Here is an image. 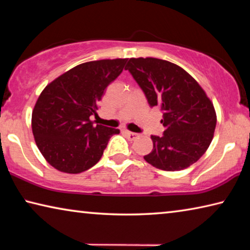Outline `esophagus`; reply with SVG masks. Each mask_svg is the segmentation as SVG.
<instances>
[{"instance_id": "esophagus-1", "label": "esophagus", "mask_w": 250, "mask_h": 250, "mask_svg": "<svg viewBox=\"0 0 250 250\" xmlns=\"http://www.w3.org/2000/svg\"><path fill=\"white\" fill-rule=\"evenodd\" d=\"M125 134L128 135V138L131 139V140H135V139H138L140 137V134L139 133H135V132H131L129 130H125Z\"/></svg>"}]
</instances>
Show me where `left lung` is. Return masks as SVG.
Here are the masks:
<instances>
[{"label": "left lung", "mask_w": 250, "mask_h": 250, "mask_svg": "<svg viewBox=\"0 0 250 250\" xmlns=\"http://www.w3.org/2000/svg\"><path fill=\"white\" fill-rule=\"evenodd\" d=\"M125 69L150 107L163 113L162 137L151 135L153 149L143 158L164 171H181L205 153L216 126L214 105L191 75L158 58H130Z\"/></svg>", "instance_id": "left-lung-1"}]
</instances>
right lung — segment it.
Instances as JSON below:
<instances>
[{"label": "right lung", "mask_w": 250, "mask_h": 250, "mask_svg": "<svg viewBox=\"0 0 250 250\" xmlns=\"http://www.w3.org/2000/svg\"><path fill=\"white\" fill-rule=\"evenodd\" d=\"M128 59H103L74 67L46 86L32 113V129L41 153L65 173H80L98 162L118 129L90 120L97 116L105 88Z\"/></svg>", "instance_id": "1"}]
</instances>
